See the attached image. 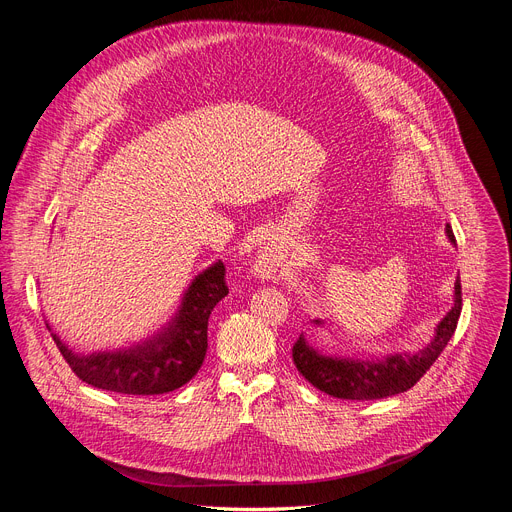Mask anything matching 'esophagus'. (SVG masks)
<instances>
[{
    "label": "esophagus",
    "mask_w": 512,
    "mask_h": 512,
    "mask_svg": "<svg viewBox=\"0 0 512 512\" xmlns=\"http://www.w3.org/2000/svg\"><path fill=\"white\" fill-rule=\"evenodd\" d=\"M274 265H276V253L272 251V247H265V249L259 253L257 261H255L257 272H270Z\"/></svg>",
    "instance_id": "1"
}]
</instances>
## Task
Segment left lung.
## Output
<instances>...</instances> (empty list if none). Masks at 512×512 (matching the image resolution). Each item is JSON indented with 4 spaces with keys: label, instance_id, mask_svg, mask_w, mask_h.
<instances>
[{
    "label": "left lung",
    "instance_id": "1",
    "mask_svg": "<svg viewBox=\"0 0 512 512\" xmlns=\"http://www.w3.org/2000/svg\"><path fill=\"white\" fill-rule=\"evenodd\" d=\"M446 236L456 245L452 228L446 226ZM461 280L456 278L452 290V307L438 321L434 336L419 351H400V353H351V355H334L313 346L305 334L297 340L292 348V359L297 369L305 375L317 390L326 392L334 398L344 400H380L413 388L423 373L434 365L440 353L452 338L456 324L461 317ZM313 328L326 330L332 334L330 324L321 319L311 321Z\"/></svg>",
    "mask_w": 512,
    "mask_h": 512
}]
</instances>
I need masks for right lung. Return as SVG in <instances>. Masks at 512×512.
<instances>
[{"instance_id": "1", "label": "right lung", "mask_w": 512, "mask_h": 512, "mask_svg": "<svg viewBox=\"0 0 512 512\" xmlns=\"http://www.w3.org/2000/svg\"><path fill=\"white\" fill-rule=\"evenodd\" d=\"M224 276V263L220 259L211 263L188 284L166 326L130 346L80 355L60 336H51L72 371L95 388L134 396L178 390L195 378L205 361L209 315L228 294Z\"/></svg>"}]
</instances>
